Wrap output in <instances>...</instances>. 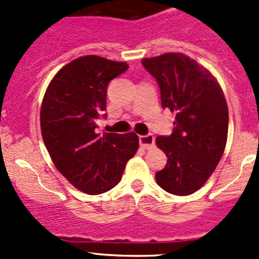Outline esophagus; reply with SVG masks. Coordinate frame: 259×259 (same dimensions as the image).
I'll return each instance as SVG.
<instances>
[{
    "instance_id": "esophagus-1",
    "label": "esophagus",
    "mask_w": 259,
    "mask_h": 259,
    "mask_svg": "<svg viewBox=\"0 0 259 259\" xmlns=\"http://www.w3.org/2000/svg\"><path fill=\"white\" fill-rule=\"evenodd\" d=\"M154 144H155V139H154L153 134H146L140 137V145L144 149H151Z\"/></svg>"
}]
</instances>
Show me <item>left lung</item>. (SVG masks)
Wrapping results in <instances>:
<instances>
[{"instance_id": "obj_1", "label": "left lung", "mask_w": 259, "mask_h": 259, "mask_svg": "<svg viewBox=\"0 0 259 259\" xmlns=\"http://www.w3.org/2000/svg\"><path fill=\"white\" fill-rule=\"evenodd\" d=\"M160 88L161 106L176 113L169 137L156 138L168 161L155 174L165 192L189 195L213 174L228 135V106L221 85L205 67L184 54L143 59Z\"/></svg>"}]
</instances>
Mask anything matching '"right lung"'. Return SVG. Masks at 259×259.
Masks as SVG:
<instances>
[{
	"label": "right lung",
	"instance_id": "obj_1",
	"mask_svg": "<svg viewBox=\"0 0 259 259\" xmlns=\"http://www.w3.org/2000/svg\"><path fill=\"white\" fill-rule=\"evenodd\" d=\"M127 67L96 55L79 57L55 75L44 96L40 121L46 149L57 170L88 194L114 188L139 148L135 133L96 132L100 115L106 116L109 82Z\"/></svg>",
	"mask_w": 259,
	"mask_h": 259
}]
</instances>
